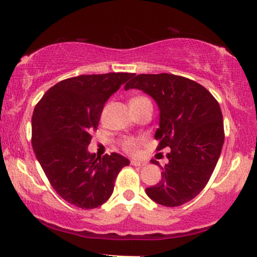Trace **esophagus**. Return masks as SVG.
Segmentation results:
<instances>
[{
  "mask_svg": "<svg viewBox=\"0 0 257 257\" xmlns=\"http://www.w3.org/2000/svg\"><path fill=\"white\" fill-rule=\"evenodd\" d=\"M131 164L133 165V166H139V167L146 166L147 165L146 161H140V160H131Z\"/></svg>",
  "mask_w": 257,
  "mask_h": 257,
  "instance_id": "34e87169",
  "label": "esophagus"
}]
</instances>
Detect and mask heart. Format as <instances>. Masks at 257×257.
Here are the masks:
<instances>
[{
    "mask_svg": "<svg viewBox=\"0 0 257 257\" xmlns=\"http://www.w3.org/2000/svg\"><path fill=\"white\" fill-rule=\"evenodd\" d=\"M145 100H149V98L144 97V96H137L135 98H132L131 101H130V104H135V103H140V101H145ZM143 139L140 138H126L121 142V149L125 151L126 153H130V154H135L137 151H138L140 144H142Z\"/></svg>",
    "mask_w": 257,
    "mask_h": 257,
    "instance_id": "b5f03b06",
    "label": "heart"
}]
</instances>
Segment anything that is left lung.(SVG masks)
<instances>
[{"instance_id":"8db88e82","label":"left lung","mask_w":257,"mask_h":257,"mask_svg":"<svg viewBox=\"0 0 257 257\" xmlns=\"http://www.w3.org/2000/svg\"><path fill=\"white\" fill-rule=\"evenodd\" d=\"M138 89L153 97L160 108L157 151L170 147L161 181L146 188L154 202L177 207L205 188L222 150L224 130L217 100L206 87L186 77L158 73L138 75L125 90ZM158 164L157 160H152Z\"/></svg>"}]
</instances>
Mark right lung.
Listing matches in <instances>:
<instances>
[{
	"mask_svg": "<svg viewBox=\"0 0 257 257\" xmlns=\"http://www.w3.org/2000/svg\"><path fill=\"white\" fill-rule=\"evenodd\" d=\"M135 73L80 75L50 87L35 106L31 144L56 193L82 209L110 198L119 172L130 161L118 153L87 151L106 100Z\"/></svg>",
	"mask_w": 257,
	"mask_h": 257,
	"instance_id": "add662e5",
	"label": "right lung"
}]
</instances>
